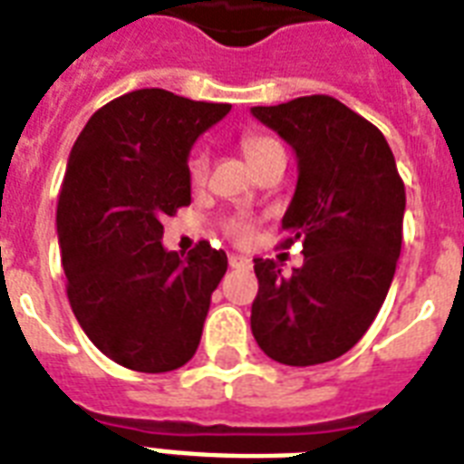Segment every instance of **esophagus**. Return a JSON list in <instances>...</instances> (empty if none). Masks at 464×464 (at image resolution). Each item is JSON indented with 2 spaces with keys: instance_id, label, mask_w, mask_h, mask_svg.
Masks as SVG:
<instances>
[{
  "instance_id": "34e87169",
  "label": "esophagus",
  "mask_w": 464,
  "mask_h": 464,
  "mask_svg": "<svg viewBox=\"0 0 464 464\" xmlns=\"http://www.w3.org/2000/svg\"><path fill=\"white\" fill-rule=\"evenodd\" d=\"M228 265L233 269H250V260L243 257V255H228Z\"/></svg>"
}]
</instances>
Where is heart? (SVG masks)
I'll return each mask as SVG.
<instances>
[{
  "label": "heart",
  "instance_id": "b5f03b06",
  "mask_svg": "<svg viewBox=\"0 0 464 464\" xmlns=\"http://www.w3.org/2000/svg\"><path fill=\"white\" fill-rule=\"evenodd\" d=\"M243 147V154H246L247 163L250 166H257L265 159L275 154H282V144L275 140V137H267V134H250V137H243L240 141ZM207 170H209V156L204 149H195L188 159V178L192 185H202L204 178H207ZM255 224L246 217H231L224 221V233L228 238H233L236 243H246V240L253 238Z\"/></svg>",
  "mask_w": 464,
  "mask_h": 464
}]
</instances>
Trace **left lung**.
<instances>
[{
	"label": "left lung",
	"instance_id": "1",
	"mask_svg": "<svg viewBox=\"0 0 464 464\" xmlns=\"http://www.w3.org/2000/svg\"><path fill=\"white\" fill-rule=\"evenodd\" d=\"M253 115L296 151L298 182L282 246L304 243L284 276L255 257L250 327L269 359L315 366L346 353L378 315L402 250L404 182L373 122L332 96L257 105Z\"/></svg>",
	"mask_w": 464,
	"mask_h": 464
}]
</instances>
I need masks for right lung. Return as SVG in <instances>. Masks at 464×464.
<instances>
[{
    "label": "right lung",
    "instance_id": "1",
    "mask_svg": "<svg viewBox=\"0 0 464 464\" xmlns=\"http://www.w3.org/2000/svg\"><path fill=\"white\" fill-rule=\"evenodd\" d=\"M228 103L130 91L91 115L57 202L67 298L86 337L115 363L166 373L195 356L224 250L199 240L182 260L160 246L163 218L189 204L188 156Z\"/></svg>",
    "mask_w": 464,
    "mask_h": 464
}]
</instances>
